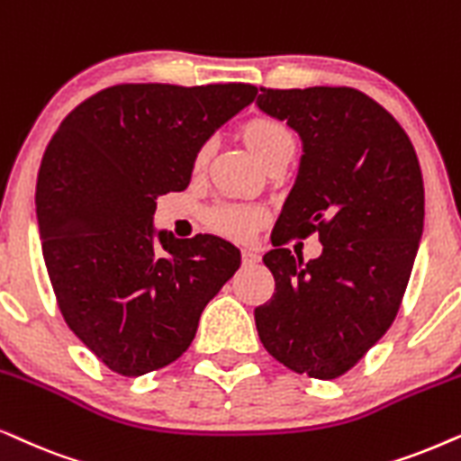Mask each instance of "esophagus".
<instances>
[{"label":"esophagus","mask_w":461,"mask_h":461,"mask_svg":"<svg viewBox=\"0 0 461 461\" xmlns=\"http://www.w3.org/2000/svg\"><path fill=\"white\" fill-rule=\"evenodd\" d=\"M261 261V255L257 253V250H253V249H247V250H242V263L247 267H253V266H257V263Z\"/></svg>","instance_id":"1"}]
</instances>
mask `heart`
Listing matches in <instances>:
<instances>
[{
  "label": "heart",
  "mask_w": 461,
  "mask_h": 461,
  "mask_svg": "<svg viewBox=\"0 0 461 461\" xmlns=\"http://www.w3.org/2000/svg\"><path fill=\"white\" fill-rule=\"evenodd\" d=\"M242 137L247 140L249 149L259 158L263 164L272 153L280 151L282 147L294 145L293 132L288 131L280 122L269 120V118H255L247 122V126L242 128ZM212 153V140H206L200 147L198 153L194 158V168L202 170L208 164ZM266 223V211L259 206H247V204H217L211 208L206 214V225L211 227L214 234L230 238V240L244 242L250 240L255 236V231Z\"/></svg>",
  "instance_id": "heart-1"
}]
</instances>
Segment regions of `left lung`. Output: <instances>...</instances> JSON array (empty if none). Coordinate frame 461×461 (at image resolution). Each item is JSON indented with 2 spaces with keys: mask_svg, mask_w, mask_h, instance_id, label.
<instances>
[{
  "mask_svg": "<svg viewBox=\"0 0 461 461\" xmlns=\"http://www.w3.org/2000/svg\"><path fill=\"white\" fill-rule=\"evenodd\" d=\"M257 105L303 140L294 187L263 263L276 291L255 310L263 348L294 373L335 379L382 339L401 308L423 230V179L402 126L365 92L259 88ZM318 233L303 263L291 237Z\"/></svg>",
  "mask_w": 461,
  "mask_h": 461,
  "instance_id": "left-lung-1",
  "label": "left lung"
}]
</instances>
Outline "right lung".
I'll use <instances>...</instances> for the list:
<instances>
[{
    "label": "right lung",
    "instance_id": "1",
    "mask_svg": "<svg viewBox=\"0 0 461 461\" xmlns=\"http://www.w3.org/2000/svg\"><path fill=\"white\" fill-rule=\"evenodd\" d=\"M250 84H120L60 122L38 175L41 250L59 310L86 348L124 377L173 363L202 310L240 267L217 236L159 231L158 195L189 185L194 158L255 101Z\"/></svg>",
    "mask_w": 461,
    "mask_h": 461
}]
</instances>
